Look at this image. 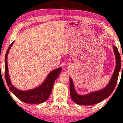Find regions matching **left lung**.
Segmentation results:
<instances>
[{
    "mask_svg": "<svg viewBox=\"0 0 123 123\" xmlns=\"http://www.w3.org/2000/svg\"><path fill=\"white\" fill-rule=\"evenodd\" d=\"M114 51L115 53L116 57V65L115 69L112 75V78L111 79L107 86L103 90L98 91L91 92V93L86 95H79L75 91L72 79H69V87H70V97L75 103L80 105H91L94 104H98L101 102L102 101L105 100L106 98L110 96L117 85V79H118L119 73L121 68L122 64V60L120 53L118 51V49L116 46H113Z\"/></svg>",
    "mask_w": 123,
    "mask_h": 123,
    "instance_id": "obj_1",
    "label": "left lung"
}]
</instances>
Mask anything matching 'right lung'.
Here are the masks:
<instances>
[{
    "label": "right lung",
    "mask_w": 123,
    "mask_h": 123,
    "mask_svg": "<svg viewBox=\"0 0 123 123\" xmlns=\"http://www.w3.org/2000/svg\"><path fill=\"white\" fill-rule=\"evenodd\" d=\"M14 41L12 42L7 49L5 55V77L6 82L10 90L20 100L25 103L28 104H41L46 101L51 93L52 89L54 82L59 74L61 73L62 68H59L54 70L50 73L44 82L37 88L27 91H20L12 85L8 74L7 56L8 52L11 49Z\"/></svg>",
    "instance_id": "right-lung-1"
}]
</instances>
